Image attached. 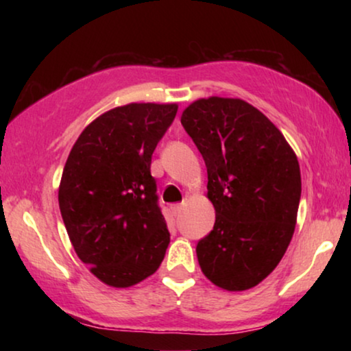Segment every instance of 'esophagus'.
Returning <instances> with one entry per match:
<instances>
[{
  "instance_id": "1",
  "label": "esophagus",
  "mask_w": 351,
  "mask_h": 351,
  "mask_svg": "<svg viewBox=\"0 0 351 351\" xmlns=\"http://www.w3.org/2000/svg\"><path fill=\"white\" fill-rule=\"evenodd\" d=\"M171 210H172V214H174V215H179L180 210H182V204H179V203L172 204L171 206Z\"/></svg>"
}]
</instances>
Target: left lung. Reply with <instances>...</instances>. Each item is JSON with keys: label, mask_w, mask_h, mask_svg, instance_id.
Segmentation results:
<instances>
[{"label": "left lung", "mask_w": 351, "mask_h": 351, "mask_svg": "<svg viewBox=\"0 0 351 351\" xmlns=\"http://www.w3.org/2000/svg\"><path fill=\"white\" fill-rule=\"evenodd\" d=\"M180 123L208 169L215 223L196 244L215 286L246 291L275 270L294 234L302 182L295 153L275 124L241 99H199Z\"/></svg>", "instance_id": "obj_1"}]
</instances>
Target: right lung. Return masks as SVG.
I'll use <instances>...</instances> for the list:
<instances>
[{"instance_id":"right-lung-1","label":"right lung","mask_w":351,"mask_h":351,"mask_svg":"<svg viewBox=\"0 0 351 351\" xmlns=\"http://www.w3.org/2000/svg\"><path fill=\"white\" fill-rule=\"evenodd\" d=\"M176 113V104L110 110L81 132L65 162L62 219L81 262L105 285H137L165 258L171 234L150 166Z\"/></svg>"}]
</instances>
